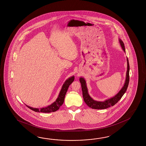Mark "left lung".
<instances>
[{
    "instance_id": "8db88e82",
    "label": "left lung",
    "mask_w": 146,
    "mask_h": 146,
    "mask_svg": "<svg viewBox=\"0 0 146 146\" xmlns=\"http://www.w3.org/2000/svg\"><path fill=\"white\" fill-rule=\"evenodd\" d=\"M119 42L121 48L124 50V52H125V48L123 42L121 40V39L119 38ZM127 68L126 75V79L124 83L123 87L121 88V89L117 93L115 96H113L108 99H106L104 101H98L94 100L90 96L89 94L88 93V90L87 87V84L86 80L83 77H80L79 78V81L80 82L81 85V88L82 91V95L84 98V101L86 104L89 107L93 109H98V110H102V109H106L110 108L111 106H114L115 104L118 102V101L121 99V97L124 95V93L127 90V88L128 86L129 81V65L128 59L127 57Z\"/></svg>"
}]
</instances>
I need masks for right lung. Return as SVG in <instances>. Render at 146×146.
<instances>
[{"label": "right lung", "mask_w": 146, "mask_h": 146, "mask_svg": "<svg viewBox=\"0 0 146 146\" xmlns=\"http://www.w3.org/2000/svg\"><path fill=\"white\" fill-rule=\"evenodd\" d=\"M74 77L72 76L69 78L65 81L64 84H63L62 89L60 91L59 95L57 98L56 101L51 104L50 106H47L45 108H42L40 109L38 108H33L25 104L29 109L33 110L34 112H42V113H50V112H55L57 111L59 108L62 106L63 103L64 102V99L65 97L66 94L68 90L69 86L72 84V82L74 81Z\"/></svg>", "instance_id": "obj_1"}]
</instances>
